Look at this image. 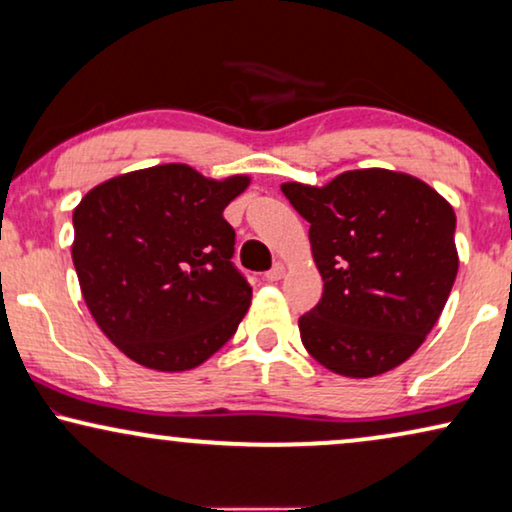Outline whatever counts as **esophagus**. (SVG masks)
<instances>
[{
    "label": "esophagus",
    "instance_id": "esophagus-1",
    "mask_svg": "<svg viewBox=\"0 0 512 512\" xmlns=\"http://www.w3.org/2000/svg\"><path fill=\"white\" fill-rule=\"evenodd\" d=\"M284 275H286L284 263H275L268 272H265V279H268V282H279V279H282Z\"/></svg>",
    "mask_w": 512,
    "mask_h": 512
}]
</instances>
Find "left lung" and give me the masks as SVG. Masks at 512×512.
<instances>
[{
    "label": "left lung",
    "mask_w": 512,
    "mask_h": 512,
    "mask_svg": "<svg viewBox=\"0 0 512 512\" xmlns=\"http://www.w3.org/2000/svg\"><path fill=\"white\" fill-rule=\"evenodd\" d=\"M310 223L324 279L300 340L321 366L375 377L401 366L436 326L459 270L457 216L436 188L405 172L349 170L324 186L286 181Z\"/></svg>",
    "instance_id": "1"
}]
</instances>
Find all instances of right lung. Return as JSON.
Wrapping results in <instances>:
<instances>
[{"label":"right lung","mask_w":512,"mask_h":512,"mask_svg":"<svg viewBox=\"0 0 512 512\" xmlns=\"http://www.w3.org/2000/svg\"><path fill=\"white\" fill-rule=\"evenodd\" d=\"M251 177L212 179L184 163L118 174L74 209L72 261L100 331L139 366L181 373L237 331L251 286L223 209Z\"/></svg>","instance_id":"obj_1"}]
</instances>
